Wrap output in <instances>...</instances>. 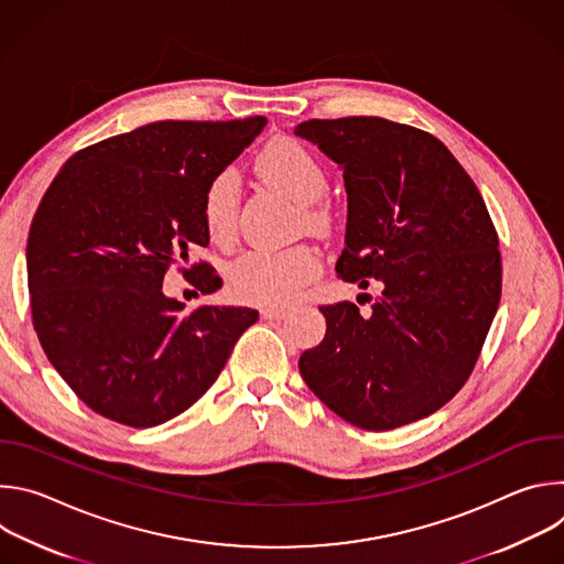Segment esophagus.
Returning a JSON list of instances; mask_svg holds the SVG:
<instances>
[{
	"label": "esophagus",
	"instance_id": "34e87169",
	"mask_svg": "<svg viewBox=\"0 0 564 564\" xmlns=\"http://www.w3.org/2000/svg\"><path fill=\"white\" fill-rule=\"evenodd\" d=\"M285 314H288V310H285V307H279V305H265V307H261V316L268 318V321H279V318H283Z\"/></svg>",
	"mask_w": 564,
	"mask_h": 564
}]
</instances>
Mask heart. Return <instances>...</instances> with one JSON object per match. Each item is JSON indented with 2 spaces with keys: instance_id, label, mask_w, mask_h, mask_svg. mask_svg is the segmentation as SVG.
<instances>
[{
  "instance_id": "1",
  "label": "heart",
  "mask_w": 564,
  "mask_h": 564,
  "mask_svg": "<svg viewBox=\"0 0 564 564\" xmlns=\"http://www.w3.org/2000/svg\"><path fill=\"white\" fill-rule=\"evenodd\" d=\"M259 174L299 205L301 218L312 229L333 225V207L324 196L330 178L324 163L301 142L276 138L257 158ZM240 189L234 172L214 174L203 192L200 214L214 243H229L236 234ZM321 263L312 248L252 250L238 257L227 270L229 292L257 305H285L318 276Z\"/></svg>"
}]
</instances>
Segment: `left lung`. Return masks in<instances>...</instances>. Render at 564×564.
<instances>
[{"label":"left lung","instance_id":"1","mask_svg":"<svg viewBox=\"0 0 564 564\" xmlns=\"http://www.w3.org/2000/svg\"><path fill=\"white\" fill-rule=\"evenodd\" d=\"M296 135L344 167L337 276L381 294L368 314L318 305L326 337L299 370L341 420L390 431L440 411L470 377L502 294L498 231L442 140L375 116L307 120Z\"/></svg>","mask_w":564,"mask_h":564}]
</instances>
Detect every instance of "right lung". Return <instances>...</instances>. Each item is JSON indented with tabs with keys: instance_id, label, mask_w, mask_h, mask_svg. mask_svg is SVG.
<instances>
[{
	"instance_id": "add662e5",
	"label": "right lung",
	"mask_w": 564,
	"mask_h": 564,
	"mask_svg": "<svg viewBox=\"0 0 564 564\" xmlns=\"http://www.w3.org/2000/svg\"><path fill=\"white\" fill-rule=\"evenodd\" d=\"M263 127V116L151 122L79 149L46 189L26 246L33 328L98 415L151 429L185 413L259 318L250 307L185 312L163 281L178 265L198 292L220 288L207 261L181 263L209 246V178Z\"/></svg>"
}]
</instances>
